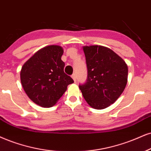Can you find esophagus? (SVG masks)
I'll use <instances>...</instances> for the list:
<instances>
[{
  "instance_id": "34e87169",
  "label": "esophagus",
  "mask_w": 151,
  "mask_h": 151,
  "mask_svg": "<svg viewBox=\"0 0 151 151\" xmlns=\"http://www.w3.org/2000/svg\"><path fill=\"white\" fill-rule=\"evenodd\" d=\"M71 77H72V78L73 79V81L76 82V73H73L72 76H71Z\"/></svg>"
}]
</instances>
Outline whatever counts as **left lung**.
Wrapping results in <instances>:
<instances>
[{"mask_svg":"<svg viewBox=\"0 0 151 151\" xmlns=\"http://www.w3.org/2000/svg\"><path fill=\"white\" fill-rule=\"evenodd\" d=\"M83 51L87 78L79 88L91 107L106 109L123 92L127 83V65L112 50L104 46H84Z\"/></svg>","mask_w":151,"mask_h":151,"instance_id":"obj_1","label":"left lung"}]
</instances>
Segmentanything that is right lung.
<instances>
[{"instance_id":"right-lung-1","label":"right lung","mask_w":151,"mask_h":151,"mask_svg":"<svg viewBox=\"0 0 151 151\" xmlns=\"http://www.w3.org/2000/svg\"><path fill=\"white\" fill-rule=\"evenodd\" d=\"M64 50L49 45L38 50L22 66L21 83L26 94L37 105L52 107L66 92L73 80L64 71Z\"/></svg>"}]
</instances>
